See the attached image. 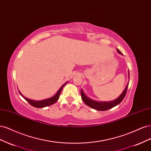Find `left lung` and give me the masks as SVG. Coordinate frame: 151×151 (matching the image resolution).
Listing matches in <instances>:
<instances>
[{"label":"left lung","mask_w":151,"mask_h":151,"mask_svg":"<svg viewBox=\"0 0 151 151\" xmlns=\"http://www.w3.org/2000/svg\"><path fill=\"white\" fill-rule=\"evenodd\" d=\"M117 51L118 53L122 54V52L118 49H117ZM129 77H130V76H129ZM129 84V82L128 83L124 91H123V93L121 94L120 96L118 98H116V99L113 100V101H111L98 102V101H94V100L91 99L87 97L85 95V94L84 93L83 90L81 91V98H82V99H83V101L85 103V104L86 105H88V106L92 108L93 109H96V110H98V111H106V110H108V109H111L113 107L117 106L118 104H119L122 102V101L123 99V98H125V95H126Z\"/></svg>","instance_id":"obj_1"}]
</instances>
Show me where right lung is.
Segmentation results:
<instances>
[{
  "instance_id": "obj_1",
  "label": "right lung",
  "mask_w": 151,
  "mask_h": 151,
  "mask_svg": "<svg viewBox=\"0 0 151 151\" xmlns=\"http://www.w3.org/2000/svg\"><path fill=\"white\" fill-rule=\"evenodd\" d=\"M67 83H66L63 84L61 87V88L59 89V90L57 91V93L55 94L53 96H52V98H48V99H43V100H41V101H35V100H31V99H29L28 98H26L20 93V91H19V93H20V94L26 100V101H28L31 105V106H33L35 108H44V107H46V106H50V105H52V104H54L57 101V100L59 98V97H60V93H61V91L62 90L63 87Z\"/></svg>"
}]
</instances>
